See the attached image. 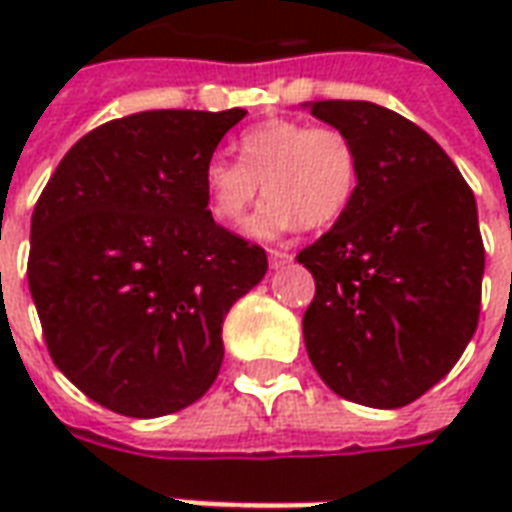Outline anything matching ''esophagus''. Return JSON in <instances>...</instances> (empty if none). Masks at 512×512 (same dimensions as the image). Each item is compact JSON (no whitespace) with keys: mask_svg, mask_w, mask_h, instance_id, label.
<instances>
[{"mask_svg":"<svg viewBox=\"0 0 512 512\" xmlns=\"http://www.w3.org/2000/svg\"><path fill=\"white\" fill-rule=\"evenodd\" d=\"M268 260H271V268H282L288 266L290 260H293V255L285 252V249H268Z\"/></svg>","mask_w":512,"mask_h":512,"instance_id":"esophagus-1","label":"esophagus"}]
</instances>
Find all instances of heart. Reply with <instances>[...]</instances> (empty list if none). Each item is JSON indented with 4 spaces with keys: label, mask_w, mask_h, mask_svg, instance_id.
Listing matches in <instances>:
<instances>
[{
    "label": "heart",
    "mask_w": 512,
    "mask_h": 512,
    "mask_svg": "<svg viewBox=\"0 0 512 512\" xmlns=\"http://www.w3.org/2000/svg\"><path fill=\"white\" fill-rule=\"evenodd\" d=\"M359 175V150L343 128L271 117L238 136V161L205 164L202 189L213 219L238 227L263 186L268 200L252 219V233L279 235L296 224L323 230L340 222Z\"/></svg>",
    "instance_id": "b5f03b06"
}]
</instances>
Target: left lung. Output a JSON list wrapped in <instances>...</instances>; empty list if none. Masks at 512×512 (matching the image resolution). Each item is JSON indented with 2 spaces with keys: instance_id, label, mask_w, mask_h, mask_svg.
Wrapping results in <instances>:
<instances>
[{
  "instance_id": "8db88e82",
  "label": "left lung",
  "mask_w": 512,
  "mask_h": 512,
  "mask_svg": "<svg viewBox=\"0 0 512 512\" xmlns=\"http://www.w3.org/2000/svg\"><path fill=\"white\" fill-rule=\"evenodd\" d=\"M359 150V189L296 260L315 277L304 345L345 400L400 408L439 384L480 318L485 249L477 202L419 126L370 101H315Z\"/></svg>"
}]
</instances>
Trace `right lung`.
<instances>
[{
  "label": "right lung",
  "mask_w": 512,
  "mask_h": 512,
  "mask_svg": "<svg viewBox=\"0 0 512 512\" xmlns=\"http://www.w3.org/2000/svg\"><path fill=\"white\" fill-rule=\"evenodd\" d=\"M244 109L109 120L65 153L32 211L27 279L54 365L126 417L200 400L222 323L266 249L213 222L202 169Z\"/></svg>",
  "instance_id": "add662e5"
}]
</instances>
